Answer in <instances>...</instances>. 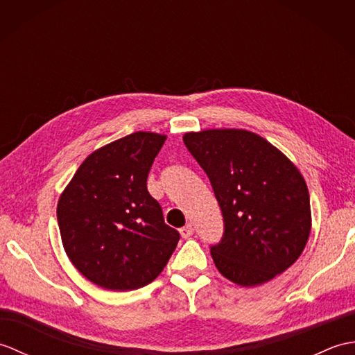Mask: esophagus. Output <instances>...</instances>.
<instances>
[{"label": "esophagus", "instance_id": "34e87169", "mask_svg": "<svg viewBox=\"0 0 355 355\" xmlns=\"http://www.w3.org/2000/svg\"><path fill=\"white\" fill-rule=\"evenodd\" d=\"M180 233H182V236L186 239V238H191L193 235V225L192 224H187L184 225V227L180 229Z\"/></svg>", "mask_w": 355, "mask_h": 355}]
</instances>
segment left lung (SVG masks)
Listing matches in <instances>:
<instances>
[{"label":"left lung","mask_w":355,"mask_h":355,"mask_svg":"<svg viewBox=\"0 0 355 355\" xmlns=\"http://www.w3.org/2000/svg\"><path fill=\"white\" fill-rule=\"evenodd\" d=\"M183 141L207 173L223 214V238L210 247L220 273L253 286L293 266L311 230L310 193L296 166L244 130L187 132Z\"/></svg>","instance_id":"8db88e82"}]
</instances>
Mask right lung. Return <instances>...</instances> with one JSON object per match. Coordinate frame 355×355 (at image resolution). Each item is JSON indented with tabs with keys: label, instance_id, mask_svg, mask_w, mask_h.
Instances as JSON below:
<instances>
[{
	"label": "right lung",
	"instance_id": "right-lung-1",
	"mask_svg": "<svg viewBox=\"0 0 355 355\" xmlns=\"http://www.w3.org/2000/svg\"><path fill=\"white\" fill-rule=\"evenodd\" d=\"M166 135L134 132L94 150L58 202L62 244L88 281L137 290L162 273L180 241L148 192V173Z\"/></svg>",
	"mask_w": 355,
	"mask_h": 355
}]
</instances>
